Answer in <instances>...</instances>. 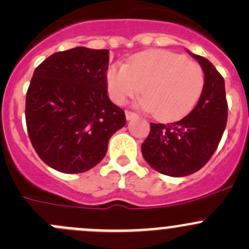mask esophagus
I'll return each mask as SVG.
<instances>
[{
  "instance_id": "1",
  "label": "esophagus",
  "mask_w": 249,
  "mask_h": 249,
  "mask_svg": "<svg viewBox=\"0 0 249 249\" xmlns=\"http://www.w3.org/2000/svg\"><path fill=\"white\" fill-rule=\"evenodd\" d=\"M125 117H126V120H131V119H134V118H137L139 115H137L136 113L130 112V110H126V112H125Z\"/></svg>"
}]
</instances>
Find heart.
<instances>
[{
	"instance_id": "b5f03b06",
	"label": "heart",
	"mask_w": 249,
	"mask_h": 249,
	"mask_svg": "<svg viewBox=\"0 0 249 249\" xmlns=\"http://www.w3.org/2000/svg\"><path fill=\"white\" fill-rule=\"evenodd\" d=\"M205 74L199 64L169 50H148L135 55L126 66L107 72L110 99L123 105L142 92V106L161 120L182 118L199 101Z\"/></svg>"
}]
</instances>
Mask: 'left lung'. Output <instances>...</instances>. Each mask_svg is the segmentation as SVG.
I'll use <instances>...</instances> for the list:
<instances>
[{"label": "left lung", "instance_id": "1", "mask_svg": "<svg viewBox=\"0 0 249 249\" xmlns=\"http://www.w3.org/2000/svg\"><path fill=\"white\" fill-rule=\"evenodd\" d=\"M188 53L205 74L199 102L178 122L150 123L149 135L142 143V155L150 167L171 177L192 175L205 166L219 144L228 120L224 78L206 57Z\"/></svg>", "mask_w": 249, "mask_h": 249}]
</instances>
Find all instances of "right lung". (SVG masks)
<instances>
[{"label":"right lung","mask_w":249,"mask_h":249,"mask_svg":"<svg viewBox=\"0 0 249 249\" xmlns=\"http://www.w3.org/2000/svg\"><path fill=\"white\" fill-rule=\"evenodd\" d=\"M109 50L76 47L54 53L34 72L26 94V126L37 154L56 171L96 166L112 135L126 123L107 95Z\"/></svg>","instance_id":"obj_1"}]
</instances>
